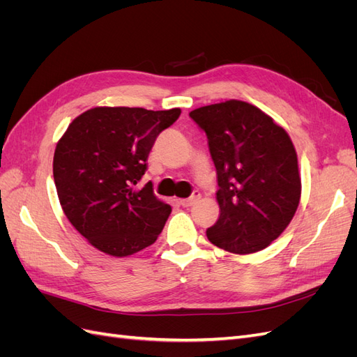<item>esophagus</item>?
Masks as SVG:
<instances>
[{"mask_svg": "<svg viewBox=\"0 0 357 357\" xmlns=\"http://www.w3.org/2000/svg\"><path fill=\"white\" fill-rule=\"evenodd\" d=\"M199 198H201V193H199L198 190H195L189 198H186V199H178V204L183 205V207H190V205L195 204Z\"/></svg>", "mask_w": 357, "mask_h": 357, "instance_id": "obj_1", "label": "esophagus"}]
</instances>
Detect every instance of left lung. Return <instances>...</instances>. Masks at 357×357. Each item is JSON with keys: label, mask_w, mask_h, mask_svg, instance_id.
Listing matches in <instances>:
<instances>
[{"label": "left lung", "mask_w": 357, "mask_h": 357, "mask_svg": "<svg viewBox=\"0 0 357 357\" xmlns=\"http://www.w3.org/2000/svg\"><path fill=\"white\" fill-rule=\"evenodd\" d=\"M208 139L218 171L220 215L207 238L236 255H248L278 238L294 219L301 177L294 143L257 107L229 100L189 113Z\"/></svg>", "instance_id": "8db88e82"}]
</instances>
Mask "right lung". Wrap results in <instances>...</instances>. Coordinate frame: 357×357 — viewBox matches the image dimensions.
Returning <instances> with one entry per match:
<instances>
[{
  "label": "right lung",
  "mask_w": 357,
  "mask_h": 357,
  "mask_svg": "<svg viewBox=\"0 0 357 357\" xmlns=\"http://www.w3.org/2000/svg\"><path fill=\"white\" fill-rule=\"evenodd\" d=\"M181 110L95 107L58 142L53 178L67 219L98 250L123 257L153 244L171 207L152 181L138 188L158 135Z\"/></svg>",
  "instance_id": "1"
}]
</instances>
